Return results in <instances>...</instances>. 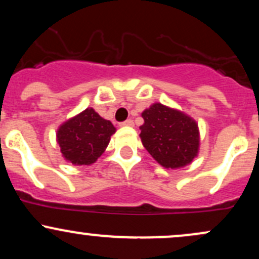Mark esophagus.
<instances>
[{"label": "esophagus", "instance_id": "obj_1", "mask_svg": "<svg viewBox=\"0 0 259 259\" xmlns=\"http://www.w3.org/2000/svg\"><path fill=\"white\" fill-rule=\"evenodd\" d=\"M133 125H134V121L132 119H127L120 124V126H133Z\"/></svg>", "mask_w": 259, "mask_h": 259}]
</instances>
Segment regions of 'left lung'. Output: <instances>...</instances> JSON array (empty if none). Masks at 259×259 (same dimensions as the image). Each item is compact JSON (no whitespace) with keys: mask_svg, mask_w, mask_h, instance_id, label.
Here are the masks:
<instances>
[{"mask_svg":"<svg viewBox=\"0 0 259 259\" xmlns=\"http://www.w3.org/2000/svg\"><path fill=\"white\" fill-rule=\"evenodd\" d=\"M140 139L147 152L167 169L191 164L200 151V130L194 118L177 108L152 103L141 113Z\"/></svg>","mask_w":259,"mask_h":259,"instance_id":"left-lung-1","label":"left lung"}]
</instances>
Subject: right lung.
<instances>
[{
  "label": "right lung",
  "mask_w": 259,
  "mask_h": 259,
  "mask_svg": "<svg viewBox=\"0 0 259 259\" xmlns=\"http://www.w3.org/2000/svg\"><path fill=\"white\" fill-rule=\"evenodd\" d=\"M117 132L109 120L89 107L62 123L56 133L61 153L74 165H90L106 151Z\"/></svg>",
  "instance_id": "obj_1"
}]
</instances>
